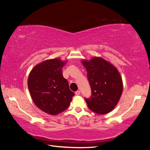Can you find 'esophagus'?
Segmentation results:
<instances>
[{
  "label": "esophagus",
  "mask_w": 150,
  "mask_h": 150,
  "mask_svg": "<svg viewBox=\"0 0 150 150\" xmlns=\"http://www.w3.org/2000/svg\"><path fill=\"white\" fill-rule=\"evenodd\" d=\"M75 94L76 95H80V91H76V92L75 93Z\"/></svg>",
  "instance_id": "esophagus-1"
}]
</instances>
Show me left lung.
I'll return each instance as SVG.
<instances>
[{"label": "left lung", "instance_id": "1", "mask_svg": "<svg viewBox=\"0 0 150 150\" xmlns=\"http://www.w3.org/2000/svg\"><path fill=\"white\" fill-rule=\"evenodd\" d=\"M82 64L87 71L91 96L85 98L88 108L99 115L110 112L117 105L123 91V83L118 69L107 61L94 57L83 59Z\"/></svg>", "mask_w": 150, "mask_h": 150}]
</instances>
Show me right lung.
I'll return each instance as SVG.
<instances>
[{
    "label": "right lung",
    "mask_w": 150,
    "mask_h": 150,
    "mask_svg": "<svg viewBox=\"0 0 150 150\" xmlns=\"http://www.w3.org/2000/svg\"><path fill=\"white\" fill-rule=\"evenodd\" d=\"M66 63L58 58L45 60L33 68L28 79L33 102L50 115L65 110L75 95L63 77L62 68Z\"/></svg>",
    "instance_id": "1"
}]
</instances>
